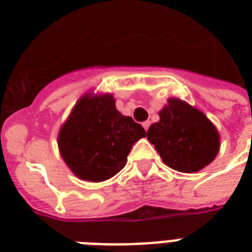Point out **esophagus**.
<instances>
[{
    "label": "esophagus",
    "instance_id": "esophagus-1",
    "mask_svg": "<svg viewBox=\"0 0 252 252\" xmlns=\"http://www.w3.org/2000/svg\"><path fill=\"white\" fill-rule=\"evenodd\" d=\"M142 126L145 128V130H148V128L150 126V122H148V120H146V122H144L142 123Z\"/></svg>",
    "mask_w": 252,
    "mask_h": 252
}]
</instances>
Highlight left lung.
Listing matches in <instances>:
<instances>
[{"instance_id": "left-lung-1", "label": "left lung", "mask_w": 252, "mask_h": 252, "mask_svg": "<svg viewBox=\"0 0 252 252\" xmlns=\"http://www.w3.org/2000/svg\"><path fill=\"white\" fill-rule=\"evenodd\" d=\"M149 140L168 167L195 172L209 165L219 153L220 136L211 120L179 99H168L159 122L148 129Z\"/></svg>"}]
</instances>
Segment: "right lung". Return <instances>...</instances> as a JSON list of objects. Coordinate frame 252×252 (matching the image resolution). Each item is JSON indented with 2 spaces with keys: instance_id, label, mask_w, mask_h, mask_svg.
Segmentation results:
<instances>
[{
  "instance_id": "add662e5",
  "label": "right lung",
  "mask_w": 252,
  "mask_h": 252,
  "mask_svg": "<svg viewBox=\"0 0 252 252\" xmlns=\"http://www.w3.org/2000/svg\"><path fill=\"white\" fill-rule=\"evenodd\" d=\"M145 136L140 124L116 110L112 95H86L61 128L59 148L78 178L103 182L126 166L133 144Z\"/></svg>"
}]
</instances>
